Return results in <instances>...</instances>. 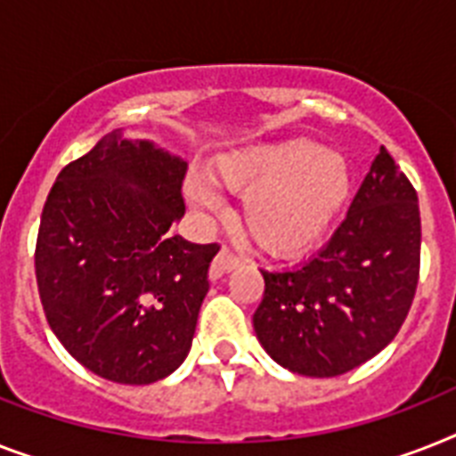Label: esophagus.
Listing matches in <instances>:
<instances>
[{
  "label": "esophagus",
  "instance_id": "34e87169",
  "mask_svg": "<svg viewBox=\"0 0 456 456\" xmlns=\"http://www.w3.org/2000/svg\"><path fill=\"white\" fill-rule=\"evenodd\" d=\"M242 256L235 254L232 249H228V247H224V249L216 254V258H214L212 263V270H209V274H212V280H219V277H224L225 273H231V270H235L237 265H242Z\"/></svg>",
  "mask_w": 456,
  "mask_h": 456
}]
</instances>
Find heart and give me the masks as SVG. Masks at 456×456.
Here are the masks:
<instances>
[{
    "mask_svg": "<svg viewBox=\"0 0 456 456\" xmlns=\"http://www.w3.org/2000/svg\"><path fill=\"white\" fill-rule=\"evenodd\" d=\"M354 186L352 167L338 151L310 139H284L224 153L209 179L191 175L186 198L198 212H221L216 188L242 193L240 224L263 251L300 256L329 235Z\"/></svg>",
    "mask_w": 456,
    "mask_h": 456,
    "instance_id": "heart-1",
    "label": "heart"
}]
</instances>
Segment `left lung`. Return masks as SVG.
<instances>
[{"label":"left lung","mask_w":456,"mask_h":456,"mask_svg":"<svg viewBox=\"0 0 456 456\" xmlns=\"http://www.w3.org/2000/svg\"><path fill=\"white\" fill-rule=\"evenodd\" d=\"M417 191L385 146L338 231L314 258L265 280L254 330L280 366L336 378L396 338L419 280Z\"/></svg>","instance_id":"obj_1"}]
</instances>
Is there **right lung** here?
<instances>
[{
  "label": "right lung",
  "instance_id": "obj_1",
  "mask_svg": "<svg viewBox=\"0 0 456 456\" xmlns=\"http://www.w3.org/2000/svg\"><path fill=\"white\" fill-rule=\"evenodd\" d=\"M186 160L109 133L65 165L41 212L34 268L48 326L81 366L151 385L186 359L219 244L172 225Z\"/></svg>",
  "mask_w": 456,
  "mask_h": 456
}]
</instances>
